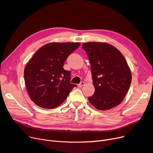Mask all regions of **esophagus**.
Masks as SVG:
<instances>
[{"label": "esophagus", "mask_w": 153, "mask_h": 153, "mask_svg": "<svg viewBox=\"0 0 153 153\" xmlns=\"http://www.w3.org/2000/svg\"><path fill=\"white\" fill-rule=\"evenodd\" d=\"M84 84H85V83H84V82H81L80 84H78V86L79 87V88H81V87H82L83 86H84Z\"/></svg>", "instance_id": "obj_1"}]
</instances>
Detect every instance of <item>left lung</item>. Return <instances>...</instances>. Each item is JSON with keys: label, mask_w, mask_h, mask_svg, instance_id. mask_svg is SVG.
<instances>
[{"label": "left lung", "mask_w": 153, "mask_h": 153, "mask_svg": "<svg viewBox=\"0 0 153 153\" xmlns=\"http://www.w3.org/2000/svg\"><path fill=\"white\" fill-rule=\"evenodd\" d=\"M91 64L95 89L89 101L99 110H108L125 98L132 81V74L122 53L105 42L82 45Z\"/></svg>", "instance_id": "left-lung-1"}]
</instances>
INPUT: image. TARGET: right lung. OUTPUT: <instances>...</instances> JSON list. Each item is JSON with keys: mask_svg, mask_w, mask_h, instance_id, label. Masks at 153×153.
Returning a JSON list of instances; mask_svg holds the SVG:
<instances>
[{"mask_svg": "<svg viewBox=\"0 0 153 153\" xmlns=\"http://www.w3.org/2000/svg\"><path fill=\"white\" fill-rule=\"evenodd\" d=\"M79 43L52 42L39 48L27 62L24 71L30 99L39 107L53 109L65 100L74 87L71 72L63 68L67 56Z\"/></svg>", "mask_w": 153, "mask_h": 153, "instance_id": "right-lung-1", "label": "right lung"}]
</instances>
